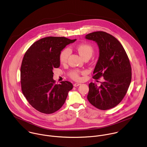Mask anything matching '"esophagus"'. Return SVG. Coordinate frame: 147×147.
<instances>
[{
    "label": "esophagus",
    "mask_w": 147,
    "mask_h": 147,
    "mask_svg": "<svg viewBox=\"0 0 147 147\" xmlns=\"http://www.w3.org/2000/svg\"><path fill=\"white\" fill-rule=\"evenodd\" d=\"M81 85V84H79V83H76L74 84V87H77V86H78Z\"/></svg>",
    "instance_id": "esophagus-1"
}]
</instances>
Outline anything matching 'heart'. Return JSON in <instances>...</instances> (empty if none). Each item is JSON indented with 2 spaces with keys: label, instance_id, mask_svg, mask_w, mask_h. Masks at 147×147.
Instances as JSON below:
<instances>
[{
  "label": "heart",
  "instance_id": "1",
  "mask_svg": "<svg viewBox=\"0 0 147 147\" xmlns=\"http://www.w3.org/2000/svg\"><path fill=\"white\" fill-rule=\"evenodd\" d=\"M77 49L80 55L84 58L91 57L93 53L94 49L92 47L88 44H81L77 46ZM70 54V49L69 48H65L62 50L59 55V61L61 63L64 64L67 62V59ZM80 71L75 70L70 73V76L74 80H80Z\"/></svg>",
  "mask_w": 147,
  "mask_h": 147
}]
</instances>
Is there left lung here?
Returning a JSON list of instances; mask_svg holds the SVG:
<instances>
[{"label":"left lung","mask_w":147,"mask_h":147,"mask_svg":"<svg viewBox=\"0 0 147 147\" xmlns=\"http://www.w3.org/2000/svg\"><path fill=\"white\" fill-rule=\"evenodd\" d=\"M85 38L95 41L99 48V58L93 71V78H104L98 87L88 85V99L98 109H112L121 101L131 81V67L127 53L120 42L105 32L88 33Z\"/></svg>","instance_id":"left-lung-1"}]
</instances>
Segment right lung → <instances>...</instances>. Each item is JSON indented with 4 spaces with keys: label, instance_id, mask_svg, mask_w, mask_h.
Masks as SVG:
<instances>
[{
    "label": "right lung",
    "instance_id": "add662e5",
    "mask_svg": "<svg viewBox=\"0 0 147 147\" xmlns=\"http://www.w3.org/2000/svg\"><path fill=\"white\" fill-rule=\"evenodd\" d=\"M76 41L64 37H47L36 41L26 52L20 69L22 90L37 111L47 114L57 111L73 88L72 84L66 81L55 84L53 70L60 66V52Z\"/></svg>",
    "mask_w": 147,
    "mask_h": 147
}]
</instances>
